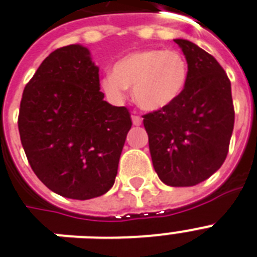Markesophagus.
<instances>
[{"label":"esophagus","mask_w":257,"mask_h":257,"mask_svg":"<svg viewBox=\"0 0 257 257\" xmlns=\"http://www.w3.org/2000/svg\"><path fill=\"white\" fill-rule=\"evenodd\" d=\"M131 119H133V124L134 126H141L142 122H143V119H142L141 115H138L137 112H133V115H131Z\"/></svg>","instance_id":"obj_1"}]
</instances>
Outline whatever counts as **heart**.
Here are the masks:
<instances>
[{
	"mask_svg": "<svg viewBox=\"0 0 257 257\" xmlns=\"http://www.w3.org/2000/svg\"><path fill=\"white\" fill-rule=\"evenodd\" d=\"M188 62L182 53L145 49L124 55L100 79V87L114 102H122L133 87L135 102L146 111L171 106L186 89Z\"/></svg>",
	"mask_w": 257,
	"mask_h": 257,
	"instance_id": "obj_1",
	"label": "heart"
}]
</instances>
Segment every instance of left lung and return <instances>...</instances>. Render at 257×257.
Listing matches in <instances>:
<instances>
[{
    "label": "left lung",
    "instance_id": "8db88e82",
    "mask_svg": "<svg viewBox=\"0 0 257 257\" xmlns=\"http://www.w3.org/2000/svg\"><path fill=\"white\" fill-rule=\"evenodd\" d=\"M174 41L188 62L186 89L171 106L143 115V124L159 179L190 187L224 163L235 111L231 82L216 59L190 41Z\"/></svg>",
    "mask_w": 257,
    "mask_h": 257
}]
</instances>
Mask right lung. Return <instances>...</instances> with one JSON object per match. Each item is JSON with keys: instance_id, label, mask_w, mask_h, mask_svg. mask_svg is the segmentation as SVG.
<instances>
[{"instance_id": "add662e5", "label": "right lung", "mask_w": 257, "mask_h": 257, "mask_svg": "<svg viewBox=\"0 0 257 257\" xmlns=\"http://www.w3.org/2000/svg\"><path fill=\"white\" fill-rule=\"evenodd\" d=\"M87 47L69 45L41 63L22 94L18 130L38 179L55 194L86 200L115 182L130 112L103 100Z\"/></svg>"}]
</instances>
